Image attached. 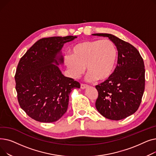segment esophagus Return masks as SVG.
I'll return each instance as SVG.
<instances>
[{
	"label": "esophagus",
	"instance_id": "esophagus-1",
	"mask_svg": "<svg viewBox=\"0 0 156 156\" xmlns=\"http://www.w3.org/2000/svg\"><path fill=\"white\" fill-rule=\"evenodd\" d=\"M80 87H81V89H85L86 88L88 87V85H85V84H81Z\"/></svg>",
	"mask_w": 156,
	"mask_h": 156
}]
</instances>
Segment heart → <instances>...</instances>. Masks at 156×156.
Listing matches in <instances>:
<instances>
[{
    "label": "heart",
    "instance_id": "b5f03b06",
    "mask_svg": "<svg viewBox=\"0 0 156 156\" xmlns=\"http://www.w3.org/2000/svg\"><path fill=\"white\" fill-rule=\"evenodd\" d=\"M118 58L116 45L109 39L85 41L75 45L71 55L65 57V64L73 78H79L88 72L90 81L108 79L114 71Z\"/></svg>",
    "mask_w": 156,
    "mask_h": 156
}]
</instances>
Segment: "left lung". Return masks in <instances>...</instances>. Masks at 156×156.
I'll use <instances>...</instances> for the list:
<instances>
[{
    "instance_id": "obj_1",
    "label": "left lung",
    "mask_w": 156,
    "mask_h": 156,
    "mask_svg": "<svg viewBox=\"0 0 156 156\" xmlns=\"http://www.w3.org/2000/svg\"><path fill=\"white\" fill-rule=\"evenodd\" d=\"M108 37L118 51V63L112 75L96 85L95 107L105 118L121 120L134 114L140 105L145 90V66L142 56L130 44L109 34H95Z\"/></svg>"
}]
</instances>
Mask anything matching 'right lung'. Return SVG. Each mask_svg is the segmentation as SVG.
I'll list each match as a JSON object with an SVG mask.
<instances>
[{
    "label": "right lung",
    "mask_w": 156,
    "mask_h": 156,
    "mask_svg": "<svg viewBox=\"0 0 156 156\" xmlns=\"http://www.w3.org/2000/svg\"><path fill=\"white\" fill-rule=\"evenodd\" d=\"M76 38L40 39L21 58L15 75L16 90L21 108L32 119L42 122L59 119L68 109L71 90L80 88L58 67L64 62L61 51L64 44Z\"/></svg>",
    "instance_id": "add662e5"
}]
</instances>
